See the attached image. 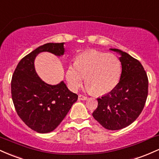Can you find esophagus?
Masks as SVG:
<instances>
[{"instance_id":"obj_1","label":"esophagus","mask_w":159,"mask_h":159,"mask_svg":"<svg viewBox=\"0 0 159 159\" xmlns=\"http://www.w3.org/2000/svg\"><path fill=\"white\" fill-rule=\"evenodd\" d=\"M78 99L79 100H87V96H84V95H78Z\"/></svg>"}]
</instances>
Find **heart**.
<instances>
[{"instance_id":"1","label":"heart","mask_w":159,"mask_h":159,"mask_svg":"<svg viewBox=\"0 0 159 159\" xmlns=\"http://www.w3.org/2000/svg\"><path fill=\"white\" fill-rule=\"evenodd\" d=\"M122 75V64L114 54L88 51L77 57L75 63L69 65L66 72L68 84L76 90L83 84L86 76L87 89L94 94L109 93L119 84Z\"/></svg>"}]
</instances>
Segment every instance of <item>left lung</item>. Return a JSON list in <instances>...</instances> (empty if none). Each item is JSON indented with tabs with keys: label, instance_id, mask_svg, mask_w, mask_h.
I'll list each match as a JSON object with an SVG mask.
<instances>
[{
	"label": "left lung",
	"instance_id": "8db88e82",
	"mask_svg": "<svg viewBox=\"0 0 159 159\" xmlns=\"http://www.w3.org/2000/svg\"><path fill=\"white\" fill-rule=\"evenodd\" d=\"M119 53L122 75L117 86L111 92L98 98V107L93 113L94 119L108 130L127 127L139 116L148 95V78L143 66L126 52Z\"/></svg>",
	"mask_w": 159,
	"mask_h": 159
}]
</instances>
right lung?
<instances>
[{"mask_svg":"<svg viewBox=\"0 0 159 159\" xmlns=\"http://www.w3.org/2000/svg\"><path fill=\"white\" fill-rule=\"evenodd\" d=\"M64 43H46L20 61L12 75L11 93L17 114L32 130L39 133L54 131L65 118L78 96L71 92L64 82L57 85L45 83L34 68V60L40 52L61 56Z\"/></svg>","mask_w":159,"mask_h":159,"instance_id":"right-lung-1","label":"right lung"}]
</instances>
